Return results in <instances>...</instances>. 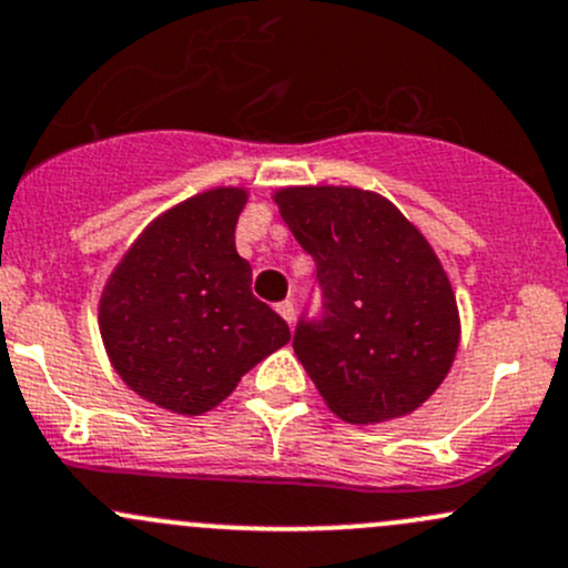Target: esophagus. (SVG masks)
Here are the masks:
<instances>
[{
	"mask_svg": "<svg viewBox=\"0 0 568 568\" xmlns=\"http://www.w3.org/2000/svg\"><path fill=\"white\" fill-rule=\"evenodd\" d=\"M276 312L282 314V317H284L290 325L295 323V303H292V301H282V303H278Z\"/></svg>",
	"mask_w": 568,
	"mask_h": 568,
	"instance_id": "obj_1",
	"label": "esophagus"
}]
</instances>
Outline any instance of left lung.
I'll list each match as a JSON object with an SVG mask.
<instances>
[{"label": "left lung", "instance_id": "1", "mask_svg": "<svg viewBox=\"0 0 568 568\" xmlns=\"http://www.w3.org/2000/svg\"><path fill=\"white\" fill-rule=\"evenodd\" d=\"M282 219L317 265L323 312L297 320V361L349 424L424 405L459 347L454 290L432 245L388 202L361 189L276 194Z\"/></svg>", "mask_w": 568, "mask_h": 568}]
</instances>
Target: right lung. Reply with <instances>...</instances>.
<instances>
[{"label":"right lung","mask_w":568,"mask_h":568,"mask_svg":"<svg viewBox=\"0 0 568 568\" xmlns=\"http://www.w3.org/2000/svg\"><path fill=\"white\" fill-rule=\"evenodd\" d=\"M243 204V189L185 199L142 232L103 290L111 366L172 413L213 410L290 342L284 320L251 292V265L235 248Z\"/></svg>","instance_id":"right-lung-1"}]
</instances>
